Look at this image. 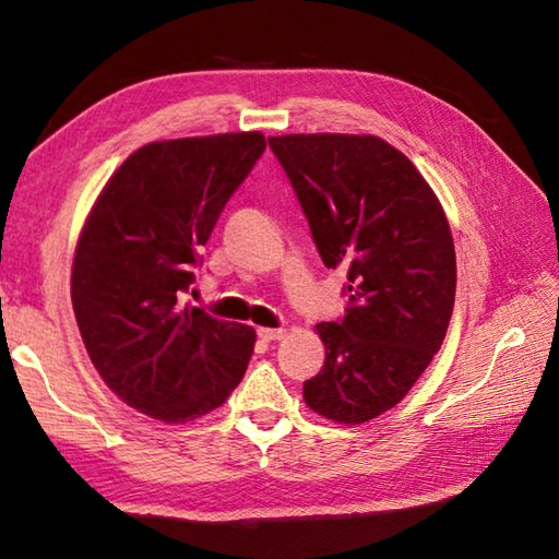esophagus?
<instances>
[{"instance_id":"1","label":"esophagus","mask_w":559,"mask_h":559,"mask_svg":"<svg viewBox=\"0 0 559 559\" xmlns=\"http://www.w3.org/2000/svg\"><path fill=\"white\" fill-rule=\"evenodd\" d=\"M259 337L266 340V343H273V340H283L286 337V328H259Z\"/></svg>"}]
</instances>
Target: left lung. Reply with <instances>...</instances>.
I'll return each mask as SVG.
<instances>
[{
	"instance_id": "left-lung-1",
	"label": "left lung",
	"mask_w": 559,
	"mask_h": 559,
	"mask_svg": "<svg viewBox=\"0 0 559 559\" xmlns=\"http://www.w3.org/2000/svg\"><path fill=\"white\" fill-rule=\"evenodd\" d=\"M320 259L347 271L349 308L316 325L325 365L302 400L337 424L400 404L447 337L456 251L437 194L400 150L374 135L269 138Z\"/></svg>"
}]
</instances>
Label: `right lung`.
Instances as JSON below:
<instances>
[{
    "mask_svg": "<svg viewBox=\"0 0 559 559\" xmlns=\"http://www.w3.org/2000/svg\"><path fill=\"white\" fill-rule=\"evenodd\" d=\"M263 150L257 130L147 143L116 169L83 224L71 271L83 345L103 382L153 419L210 414L249 365L253 328L179 300Z\"/></svg>",
    "mask_w": 559,
    "mask_h": 559,
    "instance_id": "obj_1",
    "label": "right lung"
}]
</instances>
